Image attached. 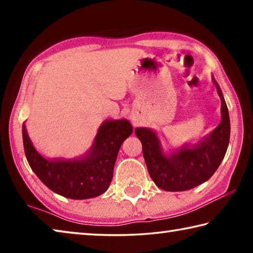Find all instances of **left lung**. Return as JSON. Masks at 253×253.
<instances>
[{
  "label": "left lung",
  "mask_w": 253,
  "mask_h": 253,
  "mask_svg": "<svg viewBox=\"0 0 253 253\" xmlns=\"http://www.w3.org/2000/svg\"><path fill=\"white\" fill-rule=\"evenodd\" d=\"M221 99V122L200 143L184 145L169 155L163 152L156 132L149 128H136L135 134L143 146V155L148 173L162 190L178 192L191 190L212 176L219 168L228 149L230 140L229 110L220 85L214 78Z\"/></svg>",
  "instance_id": "1"
}]
</instances>
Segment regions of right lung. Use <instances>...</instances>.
I'll use <instances>...</instances> for the list:
<instances>
[{
	"label": "right lung",
	"mask_w": 253,
	"mask_h": 253,
	"mask_svg": "<svg viewBox=\"0 0 253 253\" xmlns=\"http://www.w3.org/2000/svg\"><path fill=\"white\" fill-rule=\"evenodd\" d=\"M132 132L126 119L106 121L98 129L93 144L84 157L46 160L34 148L23 124V146L29 165L51 191L68 199H91L105 193L113 179L119 148Z\"/></svg>",
	"instance_id": "obj_1"
}]
</instances>
